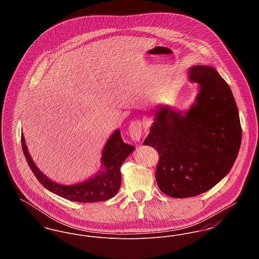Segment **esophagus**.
Listing matches in <instances>:
<instances>
[{
	"label": "esophagus",
	"mask_w": 259,
	"mask_h": 259,
	"mask_svg": "<svg viewBox=\"0 0 259 259\" xmlns=\"http://www.w3.org/2000/svg\"><path fill=\"white\" fill-rule=\"evenodd\" d=\"M143 131V123L141 120L132 121L128 127V134L133 141H139Z\"/></svg>",
	"instance_id": "esophagus-1"
}]
</instances>
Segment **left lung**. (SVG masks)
<instances>
[{"label": "left lung", "mask_w": 259, "mask_h": 259, "mask_svg": "<svg viewBox=\"0 0 259 259\" xmlns=\"http://www.w3.org/2000/svg\"><path fill=\"white\" fill-rule=\"evenodd\" d=\"M199 84L187 111L159 106L144 145L159 154L155 179L161 191L175 198L204 193L229 172L242 141L239 111L232 91L210 66L189 68Z\"/></svg>", "instance_id": "8db88e82"}]
</instances>
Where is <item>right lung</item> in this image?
<instances>
[{
	"mask_svg": "<svg viewBox=\"0 0 259 259\" xmlns=\"http://www.w3.org/2000/svg\"><path fill=\"white\" fill-rule=\"evenodd\" d=\"M21 145L29 167L42 186L58 196L79 203H94L113 197L121 185L120 167L135 149V147L124 143L120 131L116 129L107 141L102 151L101 162L103 169L85 182L65 185L51 181L38 170L29 154L23 134H21Z\"/></svg>",
	"mask_w": 259,
	"mask_h": 259,
	"instance_id": "obj_1",
	"label": "right lung"
}]
</instances>
